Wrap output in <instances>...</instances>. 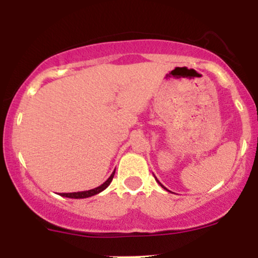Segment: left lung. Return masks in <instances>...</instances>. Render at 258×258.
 I'll return each instance as SVG.
<instances>
[{
  "label": "left lung",
  "mask_w": 258,
  "mask_h": 258,
  "mask_svg": "<svg viewBox=\"0 0 258 258\" xmlns=\"http://www.w3.org/2000/svg\"><path fill=\"white\" fill-rule=\"evenodd\" d=\"M155 180H157V179H155ZM157 182H158V183H159V185H160V186H161V187H163L164 189H166V191H169V189H168V188H165V187H164V186H163V185H161V183H160V182H159V181H158V180H157Z\"/></svg>",
  "instance_id": "left-lung-1"
}]
</instances>
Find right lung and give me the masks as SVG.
Returning <instances> with one entry per match:
<instances>
[{"label":"right lung","instance_id":"obj_1","mask_svg":"<svg viewBox=\"0 0 258 258\" xmlns=\"http://www.w3.org/2000/svg\"><path fill=\"white\" fill-rule=\"evenodd\" d=\"M115 175V171L112 172L111 175H110V177L107 179L105 182L101 183L100 186H98V187L95 188H92V189H88V191H79V192H70V194H61L62 197H67V198H75V200H78V198H88V197H92V196H95V195L100 194L101 191H104L107 186L110 185V182L112 181V177H114Z\"/></svg>","mask_w":258,"mask_h":258}]
</instances>
